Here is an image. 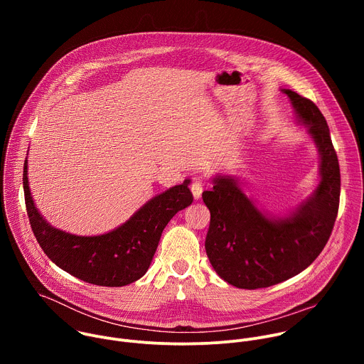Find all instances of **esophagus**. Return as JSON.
<instances>
[{
	"label": "esophagus",
	"instance_id": "obj_1",
	"mask_svg": "<svg viewBox=\"0 0 364 364\" xmlns=\"http://www.w3.org/2000/svg\"><path fill=\"white\" fill-rule=\"evenodd\" d=\"M191 193L194 200L201 198V193H203V180L201 178H196L191 184Z\"/></svg>",
	"mask_w": 364,
	"mask_h": 364
}]
</instances>
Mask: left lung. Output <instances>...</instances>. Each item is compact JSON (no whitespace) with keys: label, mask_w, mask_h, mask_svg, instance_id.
<instances>
[{"label":"left lung","mask_w":364,"mask_h":364,"mask_svg":"<svg viewBox=\"0 0 364 364\" xmlns=\"http://www.w3.org/2000/svg\"><path fill=\"white\" fill-rule=\"evenodd\" d=\"M281 92L318 152L313 193L279 215L261 209L236 176H213V188L203 193L210 210L205 253L216 274L242 289L267 288L308 268L324 249L338 212L340 167L327 121L309 99L291 89Z\"/></svg>","instance_id":"8db88e82"}]
</instances>
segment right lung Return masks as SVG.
I'll return each instance as SVG.
<instances>
[{"label": "right lung", "instance_id": "obj_1", "mask_svg": "<svg viewBox=\"0 0 364 364\" xmlns=\"http://www.w3.org/2000/svg\"><path fill=\"white\" fill-rule=\"evenodd\" d=\"M190 180L154 196L118 228L93 236L73 235L51 226L34 204L28 166L24 161L23 187L33 233L53 264L68 274L99 287H124L148 271L168 222L193 203Z\"/></svg>", "mask_w": 364, "mask_h": 364}]
</instances>
